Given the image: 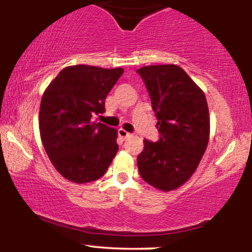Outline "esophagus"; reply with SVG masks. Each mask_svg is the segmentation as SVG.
Wrapping results in <instances>:
<instances>
[{
  "instance_id": "34e87169",
  "label": "esophagus",
  "mask_w": 252,
  "mask_h": 252,
  "mask_svg": "<svg viewBox=\"0 0 252 252\" xmlns=\"http://www.w3.org/2000/svg\"><path fill=\"white\" fill-rule=\"evenodd\" d=\"M118 136H120L121 138H123V140H126V138H129L130 136H131V134L126 131V130L120 129V130H118Z\"/></svg>"
}]
</instances>
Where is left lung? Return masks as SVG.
<instances>
[{"mask_svg":"<svg viewBox=\"0 0 252 252\" xmlns=\"http://www.w3.org/2000/svg\"><path fill=\"white\" fill-rule=\"evenodd\" d=\"M149 92L160 140L144 138L137 156L142 179L169 192L189 181L198 168L210 140V114L204 91L180 66L150 65L138 68Z\"/></svg>","mask_w":252,"mask_h":252,"instance_id":"1","label":"left lung"}]
</instances>
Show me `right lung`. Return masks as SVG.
<instances>
[{
	"mask_svg": "<svg viewBox=\"0 0 252 252\" xmlns=\"http://www.w3.org/2000/svg\"><path fill=\"white\" fill-rule=\"evenodd\" d=\"M123 68L67 66L43 92L40 137L52 164L68 181L102 178L118 150L117 130L92 120L105 111V98Z\"/></svg>",
	"mask_w": 252,
	"mask_h": 252,
	"instance_id": "obj_1",
	"label": "right lung"
}]
</instances>
